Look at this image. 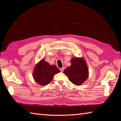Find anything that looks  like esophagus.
Wrapping results in <instances>:
<instances>
[{
    "mask_svg": "<svg viewBox=\"0 0 121 121\" xmlns=\"http://www.w3.org/2000/svg\"><path fill=\"white\" fill-rule=\"evenodd\" d=\"M64 69H65V67H63L62 68H60V71L61 72H63L64 71Z\"/></svg>",
    "mask_w": 121,
    "mask_h": 121,
    "instance_id": "34e87169",
    "label": "esophagus"
}]
</instances>
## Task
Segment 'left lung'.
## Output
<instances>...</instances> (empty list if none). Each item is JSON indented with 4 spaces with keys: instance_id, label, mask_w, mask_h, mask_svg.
<instances>
[{
    "instance_id": "8db88e82",
    "label": "left lung",
    "mask_w": 121,
    "mask_h": 121,
    "mask_svg": "<svg viewBox=\"0 0 121 121\" xmlns=\"http://www.w3.org/2000/svg\"><path fill=\"white\" fill-rule=\"evenodd\" d=\"M71 65L64 71L69 80L76 85H80L86 81L89 76L88 68L83 58L74 57L71 60Z\"/></svg>"
}]
</instances>
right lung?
I'll return each mask as SVG.
<instances>
[{
	"label": "right lung",
	"instance_id": "right-lung-1",
	"mask_svg": "<svg viewBox=\"0 0 121 121\" xmlns=\"http://www.w3.org/2000/svg\"><path fill=\"white\" fill-rule=\"evenodd\" d=\"M60 72L56 65H50L44 59H42L35 67L33 77L39 85L45 86L52 81L55 75Z\"/></svg>",
	"mask_w": 121,
	"mask_h": 121
}]
</instances>
